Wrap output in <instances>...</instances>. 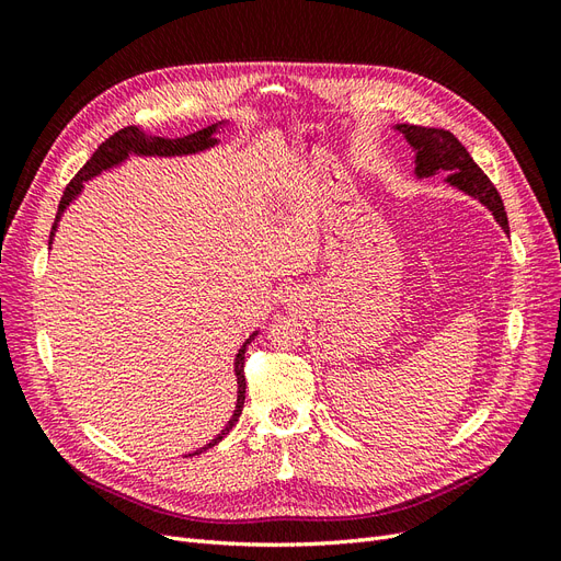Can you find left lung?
Returning <instances> with one entry per match:
<instances>
[{
    "label": "left lung",
    "instance_id": "left-lung-1",
    "mask_svg": "<svg viewBox=\"0 0 561 561\" xmlns=\"http://www.w3.org/2000/svg\"><path fill=\"white\" fill-rule=\"evenodd\" d=\"M396 130H400L410 147L414 149V173L416 178H431L435 173H447V180L456 190L466 192L468 196L478 198L482 206L491 210L496 217V222L507 233V215L501 201V194L491 180L482 173V168L472 161L468 149L458 142L454 135L445 128H423V126H410L398 124Z\"/></svg>",
    "mask_w": 561,
    "mask_h": 561
}]
</instances>
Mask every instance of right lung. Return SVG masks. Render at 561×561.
Returning <instances> with one entry per match:
<instances>
[{
    "mask_svg": "<svg viewBox=\"0 0 561 561\" xmlns=\"http://www.w3.org/2000/svg\"><path fill=\"white\" fill-rule=\"evenodd\" d=\"M219 126H225V122L219 124H213L208 128L203 130H196L192 135H184V138H151V135H145L138 126H126L122 130H116L112 138H107L103 145H100L93 157L83 163L81 171L72 178V182L65 186L62 192V198L58 203V215H56V222H54V229H50V241H54L56 236V229H58V222L60 217L65 213V208L70 206V203L81 194L83 190V182H89L91 178L100 175L103 171H110V168L124 163L130 154H140V157H184V154H196V151H203L208 149L213 145H217V138L215 133ZM257 336V332H252L250 339H245V344L239 348V353H236V360H233V371H236V381H239V400H236V410H233V416L229 419V423L225 426V431L219 433L213 443H208L206 447H201L198 451L194 454H201L206 451L210 447H215L219 439H222L233 426L236 421H239L241 412H243V402H245V375H243V367H245V348L248 344L252 342V339ZM190 454V456H194Z\"/></svg>",
    "mask_w": 561,
    "mask_h": 561,
    "instance_id": "right-lung-1",
    "label": "right lung"
}]
</instances>
